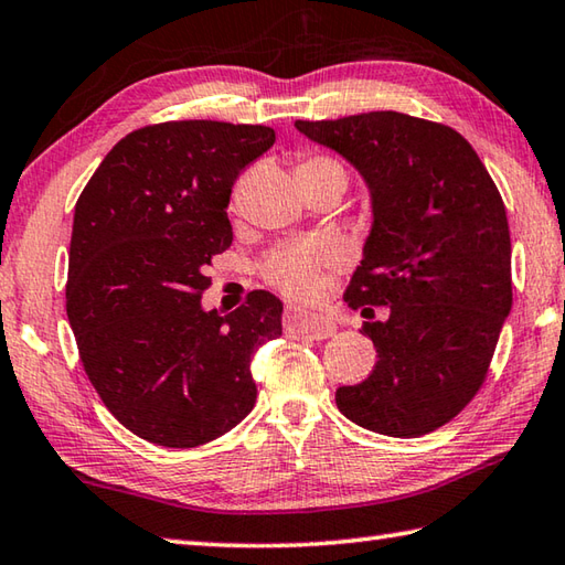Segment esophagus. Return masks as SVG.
<instances>
[{
    "instance_id": "34e87169",
    "label": "esophagus",
    "mask_w": 565,
    "mask_h": 565,
    "mask_svg": "<svg viewBox=\"0 0 565 565\" xmlns=\"http://www.w3.org/2000/svg\"><path fill=\"white\" fill-rule=\"evenodd\" d=\"M284 326L289 333L301 335V338H311V340H326L335 333V326L330 323V320H326L323 316L296 311V308H289V311H286Z\"/></svg>"
}]
</instances>
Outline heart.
Returning <instances> with one entry per match:
<instances>
[{"instance_id":"b5f03b06","label":"heart","mask_w":565,"mask_h":565,"mask_svg":"<svg viewBox=\"0 0 565 565\" xmlns=\"http://www.w3.org/2000/svg\"><path fill=\"white\" fill-rule=\"evenodd\" d=\"M333 169L345 175L342 163L330 157H306L298 163V171ZM335 254L318 245H286L269 252L259 264V274L274 289L291 298H311L320 289V274Z\"/></svg>"}]
</instances>
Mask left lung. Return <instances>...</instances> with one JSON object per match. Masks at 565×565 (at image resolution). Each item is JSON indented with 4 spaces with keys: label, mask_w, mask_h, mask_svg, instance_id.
<instances>
[{
    "label": "left lung",
    "mask_w": 565,
    "mask_h": 565,
    "mask_svg": "<svg viewBox=\"0 0 565 565\" xmlns=\"http://www.w3.org/2000/svg\"><path fill=\"white\" fill-rule=\"evenodd\" d=\"M296 129L367 181L374 223L345 301L390 308L362 326L377 348L372 374L340 386L335 404L374 434H430L480 392L510 316L502 195L468 139L438 121L386 109Z\"/></svg>",
    "instance_id": "obj_1"
}]
</instances>
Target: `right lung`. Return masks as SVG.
Listing matches in <instances>:
<instances>
[{"mask_svg":"<svg viewBox=\"0 0 565 565\" xmlns=\"http://www.w3.org/2000/svg\"><path fill=\"white\" fill-rule=\"evenodd\" d=\"M274 139L213 119L141 127L77 198L65 311L99 399L149 444L203 446L257 399L249 364L281 335V301L252 291L220 316L201 296L210 259L232 245V185Z\"/></svg>","mask_w":565,"mask_h":565,"instance_id":"1","label":"right lung"}]
</instances>
